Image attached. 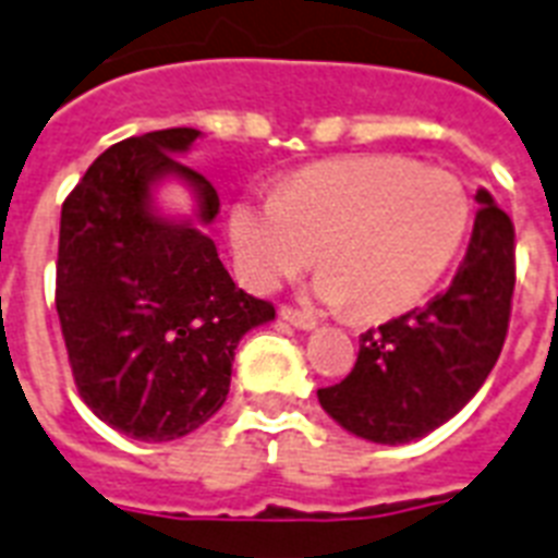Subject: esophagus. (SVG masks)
<instances>
[{"mask_svg":"<svg viewBox=\"0 0 558 558\" xmlns=\"http://www.w3.org/2000/svg\"><path fill=\"white\" fill-rule=\"evenodd\" d=\"M280 318L292 324V327H298V330H315V324H318L313 315L298 310V306H280Z\"/></svg>","mask_w":558,"mask_h":558,"instance_id":"esophagus-1","label":"esophagus"}]
</instances>
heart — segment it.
Masks as SVG:
<instances>
[{"instance_id": "obj_1", "label": "heart", "mask_w": 558, "mask_h": 558, "mask_svg": "<svg viewBox=\"0 0 558 558\" xmlns=\"http://www.w3.org/2000/svg\"><path fill=\"white\" fill-rule=\"evenodd\" d=\"M472 199L454 173L393 153L295 170L278 193L231 205L234 269L254 292H278L315 263L327 304L385 318L420 304L466 243Z\"/></svg>"}]
</instances>
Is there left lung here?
Wrapping results in <instances>:
<instances>
[{"label":"left lung","mask_w":558,"mask_h":558,"mask_svg":"<svg viewBox=\"0 0 558 558\" xmlns=\"http://www.w3.org/2000/svg\"><path fill=\"white\" fill-rule=\"evenodd\" d=\"M466 257L440 295L362 332L353 371L318 388L356 437L397 446L434 432L475 397L501 356L515 289V228L486 191Z\"/></svg>","instance_id":"left-lung-1"}]
</instances>
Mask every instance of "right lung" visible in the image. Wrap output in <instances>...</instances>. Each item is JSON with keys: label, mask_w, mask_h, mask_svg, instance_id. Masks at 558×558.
<instances>
[{"label": "right lung", "mask_w": 558, "mask_h": 558, "mask_svg": "<svg viewBox=\"0 0 558 558\" xmlns=\"http://www.w3.org/2000/svg\"><path fill=\"white\" fill-rule=\"evenodd\" d=\"M199 130L173 126L112 144L65 196L54 304L74 385L116 432L144 442L185 437L217 414L245 332L275 318L236 287L193 222L150 210V185L179 177L219 214L217 187L177 159Z\"/></svg>", "instance_id": "add662e5"}]
</instances>
